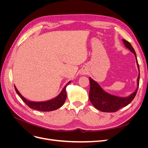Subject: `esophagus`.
<instances>
[{
    "label": "esophagus",
    "instance_id": "obj_1",
    "mask_svg": "<svg viewBox=\"0 0 148 148\" xmlns=\"http://www.w3.org/2000/svg\"><path fill=\"white\" fill-rule=\"evenodd\" d=\"M84 74H86V72H82V75H84Z\"/></svg>",
    "mask_w": 148,
    "mask_h": 148
}]
</instances>
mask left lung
I'll return each instance as SVG.
<instances>
[{
  "label": "left lung",
  "mask_w": 148,
  "mask_h": 148,
  "mask_svg": "<svg viewBox=\"0 0 148 148\" xmlns=\"http://www.w3.org/2000/svg\"><path fill=\"white\" fill-rule=\"evenodd\" d=\"M125 47L130 50V51L134 53L136 57V61L138 68L139 70V75L137 78V88L136 91L132 93L130 96L127 97H121L111 95L110 94L106 92L101 88L99 84L92 79L89 78L90 82V89L89 92V97L92 104L95 106V108L102 112H115L120 109L128 105L134 98H135L140 83V68L136 59V52L132 47L131 44L126 40H122Z\"/></svg>",
  "instance_id": "8db88e82"
}]
</instances>
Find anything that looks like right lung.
<instances>
[{"label": "right lung", "mask_w": 148, "mask_h": 148, "mask_svg": "<svg viewBox=\"0 0 148 148\" xmlns=\"http://www.w3.org/2000/svg\"><path fill=\"white\" fill-rule=\"evenodd\" d=\"M71 82H69L67 83L64 88L62 89L60 93L56 97L53 98V99L47 101H44V102H33L28 101L25 98L22 96L21 94L19 92V91L17 90L15 86V89L21 99L23 100V101L25 103V104L27 105L31 109L37 110L42 112H49V111H52L55 110L57 109L60 108V107L63 106L64 104L66 98V88L68 85Z\"/></svg>", "instance_id": "right-lung-1"}]
</instances>
